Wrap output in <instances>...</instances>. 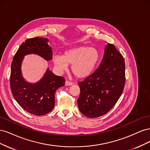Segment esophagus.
<instances>
[{
    "label": "esophagus",
    "instance_id": "esophagus-1",
    "mask_svg": "<svg viewBox=\"0 0 150 150\" xmlns=\"http://www.w3.org/2000/svg\"><path fill=\"white\" fill-rule=\"evenodd\" d=\"M72 84V82H70V81L66 80V82H65V85L66 86H71Z\"/></svg>",
    "mask_w": 150,
    "mask_h": 150
}]
</instances>
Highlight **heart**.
I'll return each mask as SVG.
<instances>
[{
    "instance_id": "b5f03b06",
    "label": "heart",
    "mask_w": 150,
    "mask_h": 150,
    "mask_svg": "<svg viewBox=\"0 0 150 150\" xmlns=\"http://www.w3.org/2000/svg\"><path fill=\"white\" fill-rule=\"evenodd\" d=\"M99 58L100 54L96 49L79 46L67 50L64 56L55 54L52 61L61 71H66L69 64L72 65L71 71L76 78H84L92 74Z\"/></svg>"
}]
</instances>
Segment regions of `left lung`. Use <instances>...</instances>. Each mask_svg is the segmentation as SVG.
Here are the masks:
<instances>
[{"mask_svg":"<svg viewBox=\"0 0 150 150\" xmlns=\"http://www.w3.org/2000/svg\"><path fill=\"white\" fill-rule=\"evenodd\" d=\"M125 84L124 58L114 45L107 43L99 67L83 81L78 83L79 111L91 118L106 114L121 96Z\"/></svg>","mask_w":150,"mask_h":150,"instance_id":"1","label":"left lung"}]
</instances>
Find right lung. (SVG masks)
<instances>
[{"mask_svg":"<svg viewBox=\"0 0 150 150\" xmlns=\"http://www.w3.org/2000/svg\"><path fill=\"white\" fill-rule=\"evenodd\" d=\"M48 42L47 39L38 37L25 40L11 65L10 84L13 96L25 111L36 116L47 114L53 110L56 90L65 84L64 78L55 75L49 68L35 83H28L22 76L21 64L25 55L34 54L46 61L52 59V51Z\"/></svg>","mask_w":150,"mask_h":150,"instance_id":"add662e5","label":"right lung"}]
</instances>
